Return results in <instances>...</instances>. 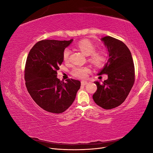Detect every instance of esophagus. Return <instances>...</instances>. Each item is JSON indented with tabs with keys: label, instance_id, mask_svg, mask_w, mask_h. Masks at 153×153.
I'll list each match as a JSON object with an SVG mask.
<instances>
[{
	"label": "esophagus",
	"instance_id": "34e87169",
	"mask_svg": "<svg viewBox=\"0 0 153 153\" xmlns=\"http://www.w3.org/2000/svg\"><path fill=\"white\" fill-rule=\"evenodd\" d=\"M87 84V82H86V81H82L81 82V84L82 85H85Z\"/></svg>",
	"mask_w": 153,
	"mask_h": 153
}]
</instances>
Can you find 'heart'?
<instances>
[{
	"mask_svg": "<svg viewBox=\"0 0 153 153\" xmlns=\"http://www.w3.org/2000/svg\"><path fill=\"white\" fill-rule=\"evenodd\" d=\"M77 48L87 56H89V61L96 67L100 68L104 64L108 59V53L105 50H96V46L89 39H84L78 41L76 44ZM70 50L66 48L63 51L62 59L64 61H69ZM90 72V69L88 67H75L71 71V74L77 78H84L87 76L88 73Z\"/></svg>",
	"mask_w": 153,
	"mask_h": 153,
	"instance_id": "b5f03b06",
	"label": "heart"
}]
</instances>
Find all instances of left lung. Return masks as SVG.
Segmentation results:
<instances>
[{
	"mask_svg": "<svg viewBox=\"0 0 153 153\" xmlns=\"http://www.w3.org/2000/svg\"><path fill=\"white\" fill-rule=\"evenodd\" d=\"M107 48L108 59L98 75L106 74L108 79L102 84L94 82L97 91L92 96L94 102L106 110L121 105L135 82V67L131 53L123 41L105 36L101 38Z\"/></svg>",
	"mask_w": 153,
	"mask_h": 153,
	"instance_id": "obj_1",
	"label": "left lung"
}]
</instances>
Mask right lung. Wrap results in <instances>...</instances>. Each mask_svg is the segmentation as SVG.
I'll return each instance as SVG.
<instances>
[{
  "label": "right lung",
  "mask_w": 153,
  "mask_h": 153,
  "mask_svg": "<svg viewBox=\"0 0 153 153\" xmlns=\"http://www.w3.org/2000/svg\"><path fill=\"white\" fill-rule=\"evenodd\" d=\"M73 39L38 41L31 48L25 67L26 87L32 98L48 112L61 114L73 103L80 82L57 78V70L63 62L62 53Z\"/></svg>",
  "instance_id": "obj_1"
}]
</instances>
